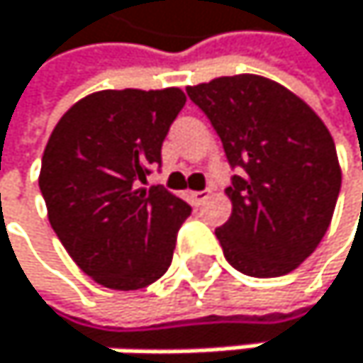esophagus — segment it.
Segmentation results:
<instances>
[{"label":"esophagus","instance_id":"esophagus-1","mask_svg":"<svg viewBox=\"0 0 363 363\" xmlns=\"http://www.w3.org/2000/svg\"><path fill=\"white\" fill-rule=\"evenodd\" d=\"M189 200H191V204L200 206L202 202L208 200V191H189Z\"/></svg>","mask_w":363,"mask_h":363}]
</instances>
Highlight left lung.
Segmentation results:
<instances>
[{
  "mask_svg": "<svg viewBox=\"0 0 363 363\" xmlns=\"http://www.w3.org/2000/svg\"><path fill=\"white\" fill-rule=\"evenodd\" d=\"M187 95L240 167L226 187L233 213L216 228L226 261L257 279L296 270L323 242L342 185L325 121L296 93L257 74L213 78L187 86Z\"/></svg>",
  "mask_w": 363,
  "mask_h": 363,
  "instance_id": "obj_1",
  "label": "left lung"
}]
</instances>
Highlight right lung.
I'll return each mask as SVG.
<instances>
[{
    "instance_id": "1",
    "label": "right lung",
    "mask_w": 363,
    "mask_h": 363,
    "mask_svg": "<svg viewBox=\"0 0 363 363\" xmlns=\"http://www.w3.org/2000/svg\"><path fill=\"white\" fill-rule=\"evenodd\" d=\"M167 89L95 91L69 108L43 152L38 187L76 266L95 283L133 291L159 281L191 206L163 187H139L185 106Z\"/></svg>"
}]
</instances>
